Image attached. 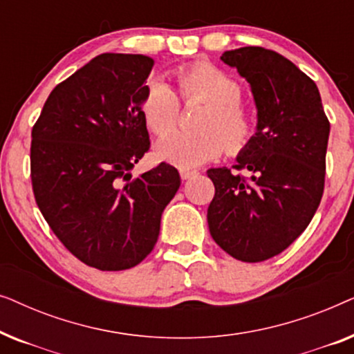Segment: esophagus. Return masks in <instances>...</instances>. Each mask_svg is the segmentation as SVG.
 <instances>
[{
    "label": "esophagus",
    "instance_id": "obj_1",
    "mask_svg": "<svg viewBox=\"0 0 354 354\" xmlns=\"http://www.w3.org/2000/svg\"><path fill=\"white\" fill-rule=\"evenodd\" d=\"M196 171H190V169H180V177L183 178V180H188V178H192L193 176H196Z\"/></svg>",
    "mask_w": 354,
    "mask_h": 354
}]
</instances>
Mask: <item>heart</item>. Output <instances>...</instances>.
Returning <instances> with one entry per match:
<instances>
[{
    "instance_id": "b5f03b06",
    "label": "heart",
    "mask_w": 354,
    "mask_h": 354,
    "mask_svg": "<svg viewBox=\"0 0 354 354\" xmlns=\"http://www.w3.org/2000/svg\"><path fill=\"white\" fill-rule=\"evenodd\" d=\"M176 80L185 101H201L193 132H174L158 143L156 153L178 167H196L225 151L235 154L253 137L256 122L251 109L241 103V86L230 74L211 64L183 67ZM145 122L151 132L165 135L176 127L180 103L166 80L154 77L143 96Z\"/></svg>"
}]
</instances>
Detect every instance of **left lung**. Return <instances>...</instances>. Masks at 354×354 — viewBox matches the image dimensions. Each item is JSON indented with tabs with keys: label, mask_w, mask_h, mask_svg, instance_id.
<instances>
[{
	"label": "left lung",
	"mask_w": 354,
	"mask_h": 354,
	"mask_svg": "<svg viewBox=\"0 0 354 354\" xmlns=\"http://www.w3.org/2000/svg\"><path fill=\"white\" fill-rule=\"evenodd\" d=\"M221 59L250 84L258 125L234 166L250 178L227 167L207 171L216 188L207 225L232 258L261 263L287 250L317 211L330 124L316 84L287 57L245 46Z\"/></svg>",
	"instance_id": "obj_1"
}]
</instances>
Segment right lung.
I'll use <instances>...</instances> for the list:
<instances>
[{
    "instance_id": "1",
    "label": "right lung",
    "mask_w": 354,
    "mask_h": 354,
    "mask_svg": "<svg viewBox=\"0 0 354 354\" xmlns=\"http://www.w3.org/2000/svg\"><path fill=\"white\" fill-rule=\"evenodd\" d=\"M154 61L104 53L55 86L32 129L30 177L43 217L90 268L124 270L151 253L180 187L161 162L132 177L149 149L143 115Z\"/></svg>"
}]
</instances>
